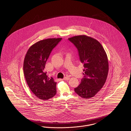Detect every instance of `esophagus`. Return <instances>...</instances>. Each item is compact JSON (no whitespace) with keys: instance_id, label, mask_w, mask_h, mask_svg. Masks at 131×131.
I'll return each instance as SVG.
<instances>
[{"instance_id":"1","label":"esophagus","mask_w":131,"mask_h":131,"mask_svg":"<svg viewBox=\"0 0 131 131\" xmlns=\"http://www.w3.org/2000/svg\"><path fill=\"white\" fill-rule=\"evenodd\" d=\"M69 79H70V78H69V77H64V79H63V80H65V81H67V80H69Z\"/></svg>"}]
</instances>
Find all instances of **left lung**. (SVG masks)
Wrapping results in <instances>:
<instances>
[{
  "label": "left lung",
  "mask_w": 131,
  "mask_h": 131,
  "mask_svg": "<svg viewBox=\"0 0 131 131\" xmlns=\"http://www.w3.org/2000/svg\"><path fill=\"white\" fill-rule=\"evenodd\" d=\"M68 40L77 49L84 71V78L75 88V92L84 99H89L100 91L106 82L108 71L107 55L102 45L93 38L83 35Z\"/></svg>",
  "instance_id": "8db88e82"
}]
</instances>
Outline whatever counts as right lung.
I'll return each instance as SVG.
<instances>
[{
    "instance_id": "right-lung-1",
    "label": "right lung",
    "mask_w": 131,
    "mask_h": 131,
    "mask_svg": "<svg viewBox=\"0 0 131 131\" xmlns=\"http://www.w3.org/2000/svg\"><path fill=\"white\" fill-rule=\"evenodd\" d=\"M62 38H50L38 41L29 48L24 62L25 80L31 91L38 98L47 100L56 93V82L44 71L52 50Z\"/></svg>"
}]
</instances>
